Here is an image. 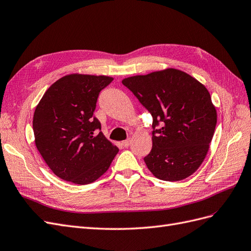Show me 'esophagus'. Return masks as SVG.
Returning <instances> with one entry per match:
<instances>
[{"mask_svg": "<svg viewBox=\"0 0 251 251\" xmlns=\"http://www.w3.org/2000/svg\"><path fill=\"white\" fill-rule=\"evenodd\" d=\"M131 141H132L131 138H127L126 140H124L123 142H121V144H123V146H124L125 148H127V147L131 144Z\"/></svg>", "mask_w": 251, "mask_h": 251, "instance_id": "esophagus-1", "label": "esophagus"}]
</instances>
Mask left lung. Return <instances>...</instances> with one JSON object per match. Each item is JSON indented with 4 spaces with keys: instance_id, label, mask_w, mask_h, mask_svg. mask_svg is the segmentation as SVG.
Wrapping results in <instances>:
<instances>
[{
    "instance_id": "8db88e82",
    "label": "left lung",
    "mask_w": 251,
    "mask_h": 251,
    "mask_svg": "<svg viewBox=\"0 0 251 251\" xmlns=\"http://www.w3.org/2000/svg\"><path fill=\"white\" fill-rule=\"evenodd\" d=\"M123 83L153 116V148L144 157L150 172L164 181L193 175L208 153L217 125L208 90L175 68L126 77ZM159 123L161 128L155 129Z\"/></svg>"
}]
</instances>
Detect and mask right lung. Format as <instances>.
Here are the masks:
<instances>
[{
	"label": "right lung",
	"mask_w": 251,
	"mask_h": 251,
	"mask_svg": "<svg viewBox=\"0 0 251 251\" xmlns=\"http://www.w3.org/2000/svg\"><path fill=\"white\" fill-rule=\"evenodd\" d=\"M113 77L73 73L48 88L33 114L34 143L49 169L74 184H89L107 172L118 153L93 117L100 91Z\"/></svg>",
	"instance_id": "obj_1"
}]
</instances>
